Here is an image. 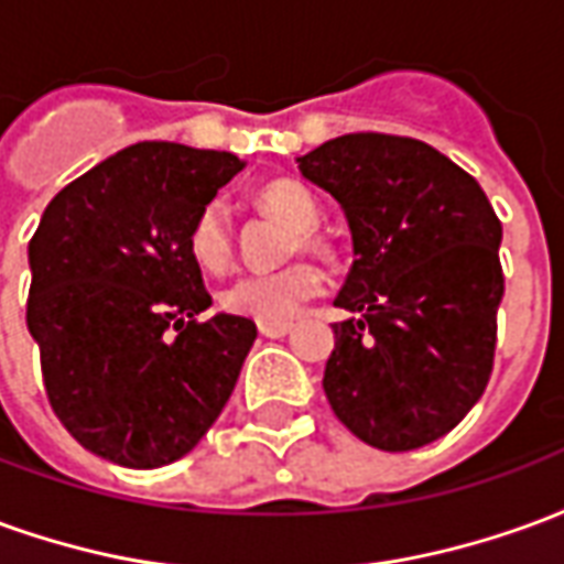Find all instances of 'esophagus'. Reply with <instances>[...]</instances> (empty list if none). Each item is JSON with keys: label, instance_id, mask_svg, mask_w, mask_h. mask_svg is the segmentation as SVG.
<instances>
[{"label": "esophagus", "instance_id": "obj_1", "mask_svg": "<svg viewBox=\"0 0 564 564\" xmlns=\"http://www.w3.org/2000/svg\"><path fill=\"white\" fill-rule=\"evenodd\" d=\"M290 332H293V323H259V335L265 338H283Z\"/></svg>", "mask_w": 564, "mask_h": 564}]
</instances>
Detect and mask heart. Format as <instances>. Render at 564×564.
Masks as SVG:
<instances>
[{
    "mask_svg": "<svg viewBox=\"0 0 564 564\" xmlns=\"http://www.w3.org/2000/svg\"><path fill=\"white\" fill-rule=\"evenodd\" d=\"M257 202L262 208L274 214L278 220L290 223L299 229L293 238V250L302 247H317V235L311 232L319 220V205L314 193L299 181L290 177H274L269 184L259 186ZM186 247L205 271H223L232 259V223L223 198H210L198 208L196 220L186 235ZM323 290V274L311 262H290L278 271L265 274H245L232 281L220 293V307L235 317H250L259 323H281L290 319L305 305L307 299Z\"/></svg>",
    "mask_w": 564,
    "mask_h": 564,
    "instance_id": "b5f03b06",
    "label": "heart"
}]
</instances>
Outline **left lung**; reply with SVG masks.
I'll return each instance as SVG.
<instances>
[{
  "label": "left lung",
  "instance_id": "1",
  "mask_svg": "<svg viewBox=\"0 0 564 564\" xmlns=\"http://www.w3.org/2000/svg\"><path fill=\"white\" fill-rule=\"evenodd\" d=\"M299 172L338 198L354 265L335 305L323 390L359 441L387 453L432 444L484 395L505 295L501 223L459 165L425 141L354 132Z\"/></svg>",
  "mask_w": 564,
  "mask_h": 564
}]
</instances>
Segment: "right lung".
<instances>
[{"label": "right lung", "mask_w": 564, "mask_h": 564, "mask_svg": "<svg viewBox=\"0 0 564 564\" xmlns=\"http://www.w3.org/2000/svg\"><path fill=\"white\" fill-rule=\"evenodd\" d=\"M245 162L139 141L63 186L30 241L26 326L68 435L123 468L196 447L229 402L257 323L217 314L186 247L198 208Z\"/></svg>", "instance_id": "right-lung-1"}]
</instances>
